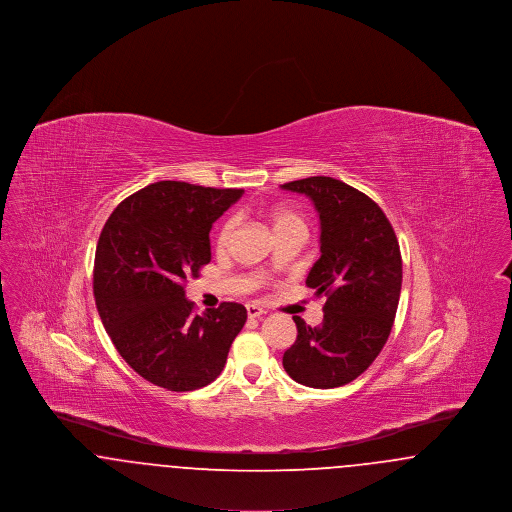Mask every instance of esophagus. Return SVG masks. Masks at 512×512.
<instances>
[{
  "instance_id": "obj_1",
  "label": "esophagus",
  "mask_w": 512,
  "mask_h": 512,
  "mask_svg": "<svg viewBox=\"0 0 512 512\" xmlns=\"http://www.w3.org/2000/svg\"><path fill=\"white\" fill-rule=\"evenodd\" d=\"M245 309H247V317L249 318L263 317V315L267 313L263 307H259V305H255V303H247Z\"/></svg>"
}]
</instances>
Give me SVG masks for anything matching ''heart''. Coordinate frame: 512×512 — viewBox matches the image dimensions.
<instances>
[{
  "instance_id": "obj_1",
  "label": "heart",
  "mask_w": 512,
  "mask_h": 512,
  "mask_svg": "<svg viewBox=\"0 0 512 512\" xmlns=\"http://www.w3.org/2000/svg\"><path fill=\"white\" fill-rule=\"evenodd\" d=\"M270 222H272L274 232H278L282 228H290V226L305 228L303 219L297 213H293L290 209H284V207H276V209L270 211ZM234 228H236V219L234 217H230V219H226L220 224L217 238H215V247H217V251H220V253L226 251V247L230 245Z\"/></svg>"
}]
</instances>
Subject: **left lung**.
Here are the masks:
<instances>
[{
	"instance_id": "left-lung-1",
	"label": "left lung",
	"mask_w": 512,
	"mask_h": 512,
	"mask_svg": "<svg viewBox=\"0 0 512 512\" xmlns=\"http://www.w3.org/2000/svg\"><path fill=\"white\" fill-rule=\"evenodd\" d=\"M282 190L315 203L320 259L305 284L326 297L320 326L293 317L297 340L282 365L303 386L340 388L361 376L388 341L403 280L399 244L384 211L341 180L311 176Z\"/></svg>"
}]
</instances>
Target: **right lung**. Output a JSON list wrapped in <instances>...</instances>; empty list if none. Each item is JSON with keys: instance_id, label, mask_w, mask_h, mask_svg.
<instances>
[{"instance_id": "1", "label": "right lung", "mask_w": 512, "mask_h": 512, "mask_svg": "<svg viewBox=\"0 0 512 512\" xmlns=\"http://www.w3.org/2000/svg\"><path fill=\"white\" fill-rule=\"evenodd\" d=\"M244 190L163 180L126 197L99 236L94 295L99 317L121 353L147 382L199 390L226 365L247 320L240 303L195 315L184 284L211 261L213 222Z\"/></svg>"}]
</instances>
